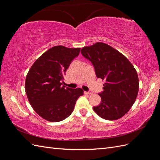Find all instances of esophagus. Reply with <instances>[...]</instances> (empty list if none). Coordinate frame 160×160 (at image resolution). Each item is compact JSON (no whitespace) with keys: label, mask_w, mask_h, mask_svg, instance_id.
<instances>
[{"label":"esophagus","mask_w":160,"mask_h":160,"mask_svg":"<svg viewBox=\"0 0 160 160\" xmlns=\"http://www.w3.org/2000/svg\"><path fill=\"white\" fill-rule=\"evenodd\" d=\"M84 93H85V94H87V95H91L92 93H93V92L89 91H85Z\"/></svg>","instance_id":"esophagus-1"}]
</instances>
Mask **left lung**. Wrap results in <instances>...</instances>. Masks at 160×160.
Masks as SVG:
<instances>
[{"label": "left lung", "mask_w": 160, "mask_h": 160, "mask_svg": "<svg viewBox=\"0 0 160 160\" xmlns=\"http://www.w3.org/2000/svg\"><path fill=\"white\" fill-rule=\"evenodd\" d=\"M93 64L95 74L105 83L99 93V105L93 110L101 118L116 120L126 114L133 105L139 91V79L133 65L122 53L104 42H96L81 50Z\"/></svg>", "instance_id": "left-lung-1"}]
</instances>
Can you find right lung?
I'll return each instance as SVG.
<instances>
[{"label": "right lung", "mask_w": 160, "mask_h": 160, "mask_svg": "<svg viewBox=\"0 0 160 160\" xmlns=\"http://www.w3.org/2000/svg\"><path fill=\"white\" fill-rule=\"evenodd\" d=\"M80 48L59 45L51 48L34 62L25 80V91L35 112L44 119L58 122L66 119L74 109L83 91L62 85L65 72L78 56Z\"/></svg>", "instance_id": "add662e5"}]
</instances>
